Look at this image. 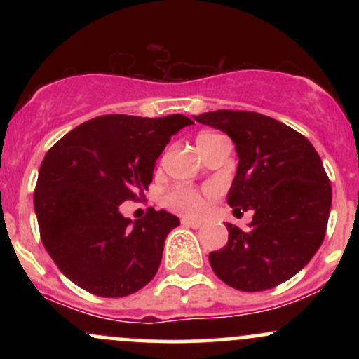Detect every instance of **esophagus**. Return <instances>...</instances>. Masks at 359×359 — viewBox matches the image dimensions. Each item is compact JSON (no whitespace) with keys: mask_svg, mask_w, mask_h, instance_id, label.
I'll return each instance as SVG.
<instances>
[{"mask_svg":"<svg viewBox=\"0 0 359 359\" xmlns=\"http://www.w3.org/2000/svg\"><path fill=\"white\" fill-rule=\"evenodd\" d=\"M182 222L184 226H187V228H192V229H199L201 226H203V222L201 221H194V219H189V217H182Z\"/></svg>","mask_w":359,"mask_h":359,"instance_id":"1","label":"esophagus"}]
</instances>
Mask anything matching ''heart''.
Segmentation results:
<instances>
[{"instance_id":"heart-1","label":"heart","mask_w":359,"mask_h":359,"mask_svg":"<svg viewBox=\"0 0 359 359\" xmlns=\"http://www.w3.org/2000/svg\"><path fill=\"white\" fill-rule=\"evenodd\" d=\"M214 137L212 133H203L196 140L197 148H203L208 140ZM214 196L212 189H196L191 185H177L163 196V204L172 211L184 214L189 217H197L205 212L208 201Z\"/></svg>"}]
</instances>
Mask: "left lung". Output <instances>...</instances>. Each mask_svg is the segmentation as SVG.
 <instances>
[{
  "instance_id": "8db88e82",
  "label": "left lung",
  "mask_w": 359,
  "mask_h": 359,
  "mask_svg": "<svg viewBox=\"0 0 359 359\" xmlns=\"http://www.w3.org/2000/svg\"><path fill=\"white\" fill-rule=\"evenodd\" d=\"M194 119L228 133L240 156L228 194L234 212L253 211L248 229L209 253L214 273L241 292L269 290L294 277L323 245L332 189L312 143L255 111L217 109Z\"/></svg>"
}]
</instances>
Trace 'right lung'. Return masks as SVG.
<instances>
[{
	"label": "right lung",
	"mask_w": 359,
	"mask_h": 359,
	"mask_svg": "<svg viewBox=\"0 0 359 359\" xmlns=\"http://www.w3.org/2000/svg\"><path fill=\"white\" fill-rule=\"evenodd\" d=\"M182 114H106L82 123L45 155L34 204L40 238L71 282L97 297H126L155 277L179 217L150 208L131 222L119 204L140 199Z\"/></svg>",
	"instance_id": "right-lung-1"
}]
</instances>
